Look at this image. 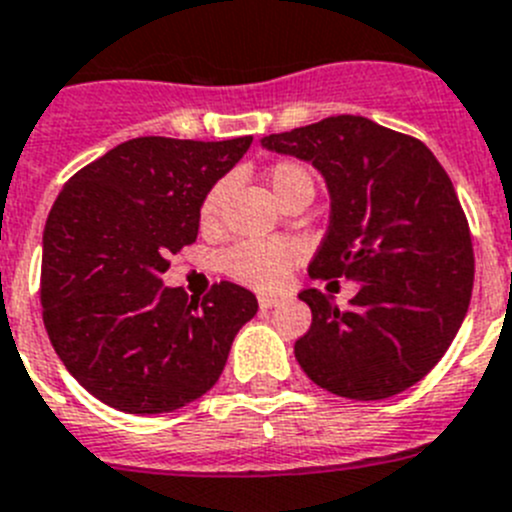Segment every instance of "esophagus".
<instances>
[{"label":"esophagus","instance_id":"obj_1","mask_svg":"<svg viewBox=\"0 0 512 512\" xmlns=\"http://www.w3.org/2000/svg\"><path fill=\"white\" fill-rule=\"evenodd\" d=\"M281 299L279 297H271V294H261L259 297V307L261 309H271V307H276V304H279Z\"/></svg>","mask_w":512,"mask_h":512}]
</instances>
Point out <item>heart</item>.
<instances>
[{"instance_id": "1", "label": "heart", "mask_w": 512, "mask_h": 512, "mask_svg": "<svg viewBox=\"0 0 512 512\" xmlns=\"http://www.w3.org/2000/svg\"><path fill=\"white\" fill-rule=\"evenodd\" d=\"M266 185L279 203L297 190H314L312 172L294 159H279L266 172ZM225 192H228V187L218 182V185L210 187L208 195L200 203V225L205 231L218 228ZM299 259H302V246L297 241H287V238L241 241L220 256V269L246 287L274 292V289H281L287 284L289 274Z\"/></svg>"}]
</instances>
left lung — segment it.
I'll list each match as a JSON object with an SVG mask.
<instances>
[{
	"instance_id": "obj_1",
	"label": "left lung",
	"mask_w": 512,
	"mask_h": 512,
	"mask_svg": "<svg viewBox=\"0 0 512 512\" xmlns=\"http://www.w3.org/2000/svg\"><path fill=\"white\" fill-rule=\"evenodd\" d=\"M261 144L312 162L330 190V228L309 276L360 284L348 309L320 289L299 294L312 309L294 345L302 370L355 401L419 383L452 345L475 279L470 225L444 167L419 139L350 114Z\"/></svg>"
}]
</instances>
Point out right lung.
<instances>
[{"mask_svg":"<svg viewBox=\"0 0 512 512\" xmlns=\"http://www.w3.org/2000/svg\"><path fill=\"white\" fill-rule=\"evenodd\" d=\"M253 137H139L75 172L42 233V322L68 373L126 414H164L215 386L233 337L259 312L220 281L203 299L162 287L198 238L200 203Z\"/></svg>","mask_w":512,"mask_h":512,"instance_id":"1","label":"right lung"}]
</instances>
